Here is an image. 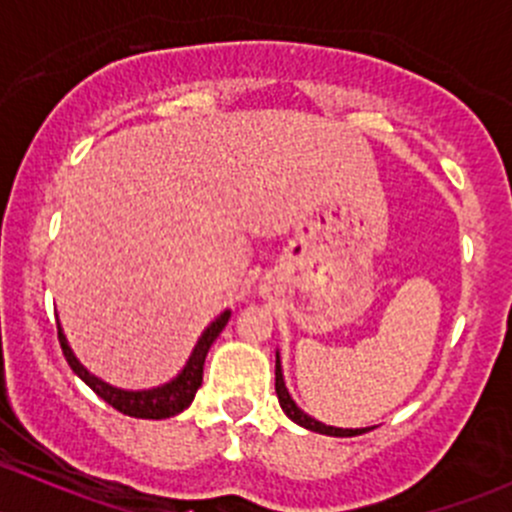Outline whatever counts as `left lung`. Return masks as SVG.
Here are the masks:
<instances>
[{"label": "left lung", "instance_id": "obj_1", "mask_svg": "<svg viewBox=\"0 0 512 512\" xmlns=\"http://www.w3.org/2000/svg\"><path fill=\"white\" fill-rule=\"evenodd\" d=\"M275 391H277V399H280L282 411H285V414L292 418V421H297L299 426L309 428V431L327 433V436H359V433L369 431V428H334V426H324L322 421H317V418L304 414V411L299 409V406L292 401V396H289V391H287V386H285V379H282L280 354H277V361H275Z\"/></svg>", "mask_w": 512, "mask_h": 512}]
</instances>
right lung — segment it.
<instances>
[{"label": "right lung", "instance_id": "1", "mask_svg": "<svg viewBox=\"0 0 512 512\" xmlns=\"http://www.w3.org/2000/svg\"><path fill=\"white\" fill-rule=\"evenodd\" d=\"M227 319H230V312H223L208 329H205L203 337H200L198 344H195L185 369L180 371L170 384H163L158 386V389H148V391H123V389H113V386L103 384L101 379H96L94 374H89V371L79 364V359H76L74 352L69 349V342H66L61 327L56 329H59L61 352H64L66 361H69V366L74 369V374L81 376V379L96 391V396H101L108 406H113L116 411H121V414L133 416V418H170L193 404L195 391H198L200 384H203L205 356H208V349L213 347V342L225 329Z\"/></svg>", "mask_w": 512, "mask_h": 512}]
</instances>
